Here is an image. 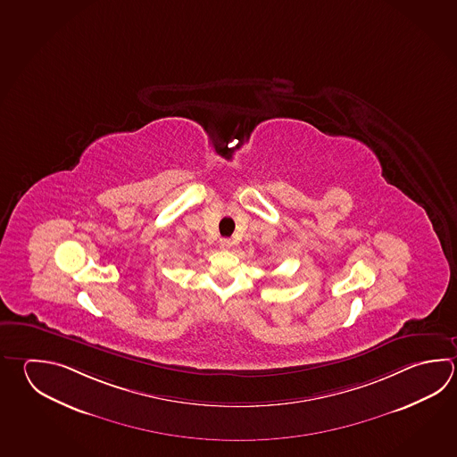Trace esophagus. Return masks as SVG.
<instances>
[{
	"instance_id": "34e87169",
	"label": "esophagus",
	"mask_w": 457,
	"mask_h": 457,
	"mask_svg": "<svg viewBox=\"0 0 457 457\" xmlns=\"http://www.w3.org/2000/svg\"><path fill=\"white\" fill-rule=\"evenodd\" d=\"M220 247L224 250L231 249L233 241L231 239H220Z\"/></svg>"
}]
</instances>
